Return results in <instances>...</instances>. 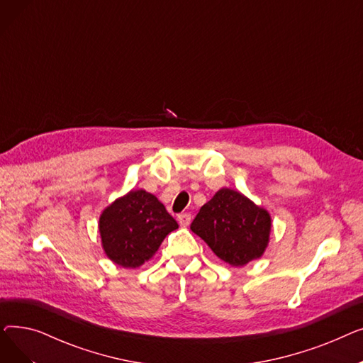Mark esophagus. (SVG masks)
Returning a JSON list of instances; mask_svg holds the SVG:
<instances>
[{
    "instance_id": "34e87169",
    "label": "esophagus",
    "mask_w": 363,
    "mask_h": 363,
    "mask_svg": "<svg viewBox=\"0 0 363 363\" xmlns=\"http://www.w3.org/2000/svg\"><path fill=\"white\" fill-rule=\"evenodd\" d=\"M178 222H179V225L181 226H188L189 225V222H191V215L189 213H181V215H178Z\"/></svg>"
}]
</instances>
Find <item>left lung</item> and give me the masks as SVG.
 I'll list each match as a JSON object with an SVG mask.
<instances>
[{
  "label": "left lung",
  "mask_w": 363,
  "mask_h": 363,
  "mask_svg": "<svg viewBox=\"0 0 363 363\" xmlns=\"http://www.w3.org/2000/svg\"><path fill=\"white\" fill-rule=\"evenodd\" d=\"M271 228V215L266 208L230 188L219 189L201 206L191 223V231L231 266H244L262 257Z\"/></svg>",
  "instance_id": "8db88e82"
}]
</instances>
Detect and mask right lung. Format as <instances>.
Returning a JSON list of instances; mask_svg holds the SVG:
<instances>
[{
	"label": "right lung",
	"mask_w": 363,
	"mask_h": 363,
	"mask_svg": "<svg viewBox=\"0 0 363 363\" xmlns=\"http://www.w3.org/2000/svg\"><path fill=\"white\" fill-rule=\"evenodd\" d=\"M178 228L164 206L145 189H132L107 206L99 230L107 257L122 268H138Z\"/></svg>",
	"instance_id": "add662e5"
}]
</instances>
